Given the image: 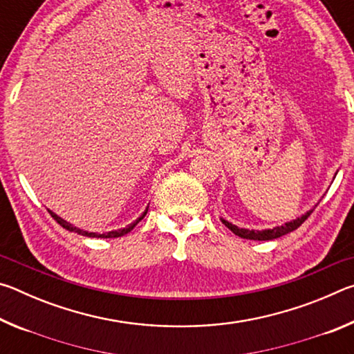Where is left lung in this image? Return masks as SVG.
Listing matches in <instances>:
<instances>
[{"label": "left lung", "instance_id": "left-lung-1", "mask_svg": "<svg viewBox=\"0 0 354 354\" xmlns=\"http://www.w3.org/2000/svg\"><path fill=\"white\" fill-rule=\"evenodd\" d=\"M335 175H337V173H335ZM317 205H319V203H317ZM317 205L313 209H310V211L304 212L301 217H297L295 220L287 221V223L281 225V226L268 227V230H261V231L259 230H248V227H239L237 225H232L225 218H220V220H221V223L230 227V230L234 232L236 236L242 237V239H250V241H273V239H278L281 236L289 234V232L295 231L298 226H301L303 221L306 220L310 214H313V211L317 207Z\"/></svg>", "mask_w": 354, "mask_h": 354}]
</instances>
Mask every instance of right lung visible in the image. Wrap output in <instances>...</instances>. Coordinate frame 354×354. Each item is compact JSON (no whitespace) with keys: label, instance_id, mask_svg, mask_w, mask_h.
<instances>
[{"label":"right lung","instance_id":"right-lung-1","mask_svg":"<svg viewBox=\"0 0 354 354\" xmlns=\"http://www.w3.org/2000/svg\"><path fill=\"white\" fill-rule=\"evenodd\" d=\"M48 212L51 214V217L55 218L59 225H61L62 227H65V230L67 231H71V232H76V234H81V236H86V237H98V239H115V237H122V236H124V234H128V232L133 230V227L139 223V221L145 217L147 215V212H148V207L145 209V211L142 212V215L139 218H136L133 223H129L128 226H124V227H120V230H112V231H107V232H103V234H100V232H91V231H82V230H80V227H76V226H73L71 223H68L67 220H64L62 217H59L57 214H55L53 211H50V209H48Z\"/></svg>","mask_w":354,"mask_h":354}]
</instances>
